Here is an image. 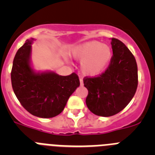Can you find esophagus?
Listing matches in <instances>:
<instances>
[{
  "mask_svg": "<svg viewBox=\"0 0 155 155\" xmlns=\"http://www.w3.org/2000/svg\"><path fill=\"white\" fill-rule=\"evenodd\" d=\"M80 84L81 86L84 85V83H83V80H82V78H80Z\"/></svg>",
  "mask_w": 155,
  "mask_h": 155,
  "instance_id": "1",
  "label": "esophagus"
}]
</instances>
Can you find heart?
Masks as SVG:
<instances>
[{
  "mask_svg": "<svg viewBox=\"0 0 155 155\" xmlns=\"http://www.w3.org/2000/svg\"><path fill=\"white\" fill-rule=\"evenodd\" d=\"M74 59L81 61V71L87 76L102 73L110 62L113 50L99 41H89L77 46L74 50Z\"/></svg>",
  "mask_w": 155,
  "mask_h": 155,
  "instance_id": "heart-1",
  "label": "heart"
}]
</instances>
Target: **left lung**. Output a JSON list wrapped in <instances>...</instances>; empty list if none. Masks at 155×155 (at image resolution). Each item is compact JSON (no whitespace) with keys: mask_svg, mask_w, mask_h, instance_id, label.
Returning a JSON list of instances; mask_svg holds the SVG:
<instances>
[{"mask_svg":"<svg viewBox=\"0 0 155 155\" xmlns=\"http://www.w3.org/2000/svg\"><path fill=\"white\" fill-rule=\"evenodd\" d=\"M111 45L113 55L105 72L83 79L88 91L87 108L105 117L123 110L134 96L138 84L137 65L133 53L117 39L112 38Z\"/></svg>","mask_w":155,"mask_h":155,"instance_id":"left-lung-1","label":"left lung"}]
</instances>
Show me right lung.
<instances>
[{
    "mask_svg": "<svg viewBox=\"0 0 155 155\" xmlns=\"http://www.w3.org/2000/svg\"><path fill=\"white\" fill-rule=\"evenodd\" d=\"M32 40H26L14 58L11 78L13 91L25 109L40 118H52L64 110L68 98L80 85L78 74L35 73L29 59Z\"/></svg>",
    "mask_w": 155,
    "mask_h": 155,
    "instance_id": "add662e5",
    "label": "right lung"
}]
</instances>
